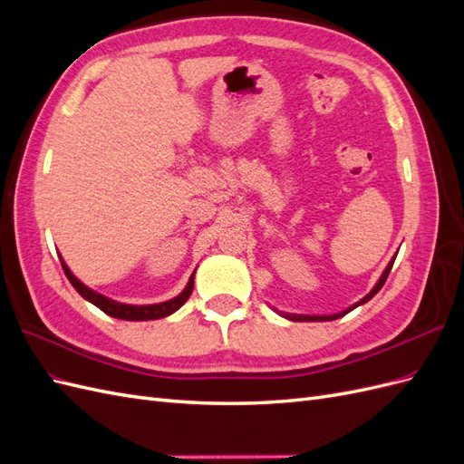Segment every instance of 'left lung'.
<instances>
[{
    "instance_id": "1",
    "label": "left lung",
    "mask_w": 464,
    "mask_h": 464,
    "mask_svg": "<svg viewBox=\"0 0 464 464\" xmlns=\"http://www.w3.org/2000/svg\"><path fill=\"white\" fill-rule=\"evenodd\" d=\"M392 263H395V257H392L391 261H389V265L385 266V271L382 273V276H379V280L375 283V286L370 290V294H366V296H363L360 302H356V304H353L350 307H346L344 312H339V314H333V315H300V314H286V312H276L278 315H283V317H286V319H290V321H333V319H339V317H343V315H346L348 312H353L354 307H358V305H362V304H366V302H370L375 294L382 290V286L385 285V280H387V276H389V273H391V266H392Z\"/></svg>"
}]
</instances>
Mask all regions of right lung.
Returning <instances> with one entry per match:
<instances>
[{
  "instance_id": "add662e5",
  "label": "right lung",
  "mask_w": 464,
  "mask_h": 464,
  "mask_svg": "<svg viewBox=\"0 0 464 464\" xmlns=\"http://www.w3.org/2000/svg\"><path fill=\"white\" fill-rule=\"evenodd\" d=\"M62 266H63L65 276L69 278V283L73 285V288L81 294L82 298H85L91 304H94L98 310H102L104 314L116 317V319H123V321H152V319H162L166 315H172L174 312H178L179 307L188 302V298L191 296V292H193L195 271L189 276L186 288L181 290L178 296L172 298V300H166V302H160V304H147V305L121 304V302L111 300V298L104 296V294H98L96 290L82 285L81 280L72 273V269H69V266L65 265L63 259H62Z\"/></svg>"
}]
</instances>
